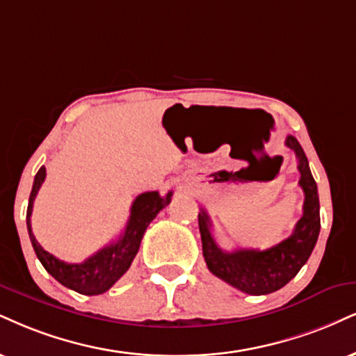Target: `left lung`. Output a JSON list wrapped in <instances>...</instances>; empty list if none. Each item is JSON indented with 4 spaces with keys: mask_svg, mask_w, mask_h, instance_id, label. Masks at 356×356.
I'll list each match as a JSON object with an SVG mask.
<instances>
[{
    "mask_svg": "<svg viewBox=\"0 0 356 356\" xmlns=\"http://www.w3.org/2000/svg\"><path fill=\"white\" fill-rule=\"evenodd\" d=\"M285 145L296 152L299 160L300 179L299 185L304 190V214L296 225L292 236L282 243L272 245L266 251L259 249H236L227 252L216 244L211 234V219L208 213L201 209L198 225L203 243V256L208 269L219 279L232 287L239 289L249 296H266L291 282L302 266L309 261L320 232V203L317 183L310 173L300 143L296 137L289 135Z\"/></svg>",
    "mask_w": 356,
    "mask_h": 356,
    "instance_id": "obj_1",
    "label": "left lung"
}]
</instances>
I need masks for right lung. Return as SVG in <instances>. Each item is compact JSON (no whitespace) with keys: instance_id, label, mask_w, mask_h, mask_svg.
Wrapping results in <instances>:
<instances>
[{"instance_id":"right-lung-1","label":"right lung","mask_w":356,"mask_h":356,"mask_svg":"<svg viewBox=\"0 0 356 356\" xmlns=\"http://www.w3.org/2000/svg\"><path fill=\"white\" fill-rule=\"evenodd\" d=\"M44 179H46V168L41 166L36 177H34L33 190H31L29 195L28 213H26L29 239L44 269L49 272L57 282L79 293H84V296H99V293L107 292L129 270L131 261L137 256L140 243H142L148 225L166 204H170L171 195H173L171 191L166 196H160L158 191H148L138 195L134 204H131L129 222H127L125 231L122 232L120 238L115 243L105 245L104 249H100L99 252L86 259L81 264H69V262L59 261L52 254L44 251L42 245L34 238L33 229H31L33 203Z\"/></svg>"}]
</instances>
